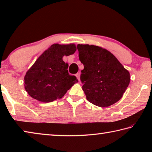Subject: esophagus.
I'll use <instances>...</instances> for the list:
<instances>
[{
	"label": "esophagus",
	"mask_w": 152,
	"mask_h": 152,
	"mask_svg": "<svg viewBox=\"0 0 152 152\" xmlns=\"http://www.w3.org/2000/svg\"><path fill=\"white\" fill-rule=\"evenodd\" d=\"M76 77H77V79H78V81H80V73H77L76 74Z\"/></svg>",
	"instance_id": "1"
}]
</instances>
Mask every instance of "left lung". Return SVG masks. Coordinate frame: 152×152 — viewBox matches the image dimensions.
I'll use <instances>...</instances> for the list:
<instances>
[{
	"label": "left lung",
	"instance_id": "1",
	"mask_svg": "<svg viewBox=\"0 0 152 152\" xmlns=\"http://www.w3.org/2000/svg\"><path fill=\"white\" fill-rule=\"evenodd\" d=\"M77 48L84 66L80 80L88 101L105 107L120 100L130 83L129 71L106 49L88 44Z\"/></svg>",
	"mask_w": 152,
	"mask_h": 152
}]
</instances>
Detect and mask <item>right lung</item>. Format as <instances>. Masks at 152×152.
I'll return each instance as SVG.
<instances>
[{"mask_svg":"<svg viewBox=\"0 0 152 152\" xmlns=\"http://www.w3.org/2000/svg\"><path fill=\"white\" fill-rule=\"evenodd\" d=\"M76 50L73 43H54L44 51L24 76V88L28 94L43 102L62 99L77 82L75 76L69 75V64L62 58L73 54Z\"/></svg>","mask_w":152,"mask_h":152,"instance_id":"add662e5","label":"right lung"}]
</instances>
